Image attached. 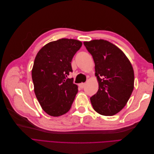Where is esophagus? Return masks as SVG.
Returning a JSON list of instances; mask_svg holds the SVG:
<instances>
[{"label":"esophagus","instance_id":"1","mask_svg":"<svg viewBox=\"0 0 154 154\" xmlns=\"http://www.w3.org/2000/svg\"><path fill=\"white\" fill-rule=\"evenodd\" d=\"M78 85L81 88H84V87L85 85V83H80V84H79Z\"/></svg>","mask_w":154,"mask_h":154}]
</instances>
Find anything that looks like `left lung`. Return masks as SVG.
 Listing matches in <instances>:
<instances>
[{"mask_svg":"<svg viewBox=\"0 0 154 154\" xmlns=\"http://www.w3.org/2000/svg\"><path fill=\"white\" fill-rule=\"evenodd\" d=\"M92 56L99 89L91 97L93 109L101 115L113 116L122 110L131 96L134 84L132 64L117 46L104 40L84 42Z\"/></svg>","mask_w":154,"mask_h":154,"instance_id":"1","label":"left lung"}]
</instances>
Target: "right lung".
I'll list each match as a JSON object with an SVG mask.
<instances>
[{"instance_id":"1","label":"right lung","mask_w":154,"mask_h":154,"mask_svg":"<svg viewBox=\"0 0 154 154\" xmlns=\"http://www.w3.org/2000/svg\"><path fill=\"white\" fill-rule=\"evenodd\" d=\"M82 45L79 40L62 38L46 44L36 56L31 72L34 91L42 108L51 116L67 113L78 93L73 78L67 76Z\"/></svg>"}]
</instances>
